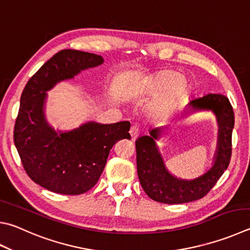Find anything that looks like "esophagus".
<instances>
[{"label": "esophagus", "instance_id": "34e87169", "mask_svg": "<svg viewBox=\"0 0 250 250\" xmlns=\"http://www.w3.org/2000/svg\"><path fill=\"white\" fill-rule=\"evenodd\" d=\"M140 133H141V130H140V128H139L138 125H132V126H131L130 135H131V138H132V140L137 139L139 135H140Z\"/></svg>", "mask_w": 250, "mask_h": 250}]
</instances>
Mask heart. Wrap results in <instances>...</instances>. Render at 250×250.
Returning <instances> with one entry per match:
<instances>
[{
    "instance_id": "obj_1",
    "label": "heart",
    "mask_w": 250,
    "mask_h": 250,
    "mask_svg": "<svg viewBox=\"0 0 250 250\" xmlns=\"http://www.w3.org/2000/svg\"><path fill=\"white\" fill-rule=\"evenodd\" d=\"M186 85L181 75L172 71L161 72L154 78L144 82L142 92L148 95H161L154 104V107L158 110L165 109L170 104L181 98L185 95Z\"/></svg>"
}]
</instances>
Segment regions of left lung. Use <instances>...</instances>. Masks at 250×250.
Listing matches in <instances>:
<instances>
[{
  "label": "left lung",
  "mask_w": 250,
  "mask_h": 250,
  "mask_svg": "<svg viewBox=\"0 0 250 250\" xmlns=\"http://www.w3.org/2000/svg\"><path fill=\"white\" fill-rule=\"evenodd\" d=\"M187 108L193 111H212L216 117L219 134L213 165L194 179L177 178L166 168L156 144L163 128L151 129L149 135H143L135 141V148L140 184L145 193L154 201L178 204L201 199L214 187L229 167L232 156V132L235 121L233 107L229 98L221 94H208L191 99Z\"/></svg>",
  "instance_id": "1"
}]
</instances>
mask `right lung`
Wrapping results in <instances>:
<instances>
[{"mask_svg":"<svg viewBox=\"0 0 250 250\" xmlns=\"http://www.w3.org/2000/svg\"><path fill=\"white\" fill-rule=\"evenodd\" d=\"M97 54L62 50L27 82L14 126V143L27 175L42 187L61 194L92 189L119 140L130 139V122L102 125L88 121L67 132L54 131L44 117L47 92L81 71L101 65Z\"/></svg>","mask_w":250,"mask_h":250,"instance_id":"obj_1","label":"right lung"}]
</instances>
